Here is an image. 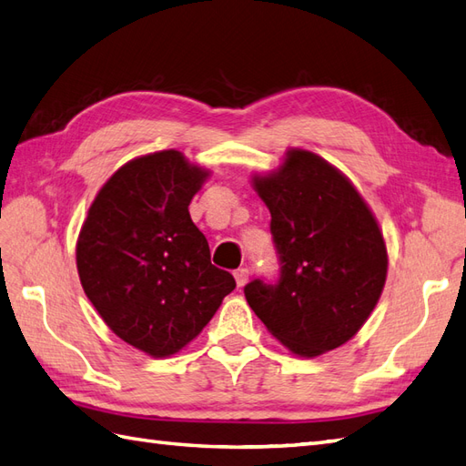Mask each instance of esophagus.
I'll list each match as a JSON object with an SVG mask.
<instances>
[{
	"mask_svg": "<svg viewBox=\"0 0 466 466\" xmlns=\"http://www.w3.org/2000/svg\"><path fill=\"white\" fill-rule=\"evenodd\" d=\"M248 277H251V272H248V268H237V270H235L237 287H245L247 282H248Z\"/></svg>",
	"mask_w": 466,
	"mask_h": 466,
	"instance_id": "34e87169",
	"label": "esophagus"
}]
</instances>
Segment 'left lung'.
Returning <instances> with one entry per match:
<instances>
[{"instance_id": "1", "label": "left lung", "mask_w": 466, "mask_h": 466, "mask_svg": "<svg viewBox=\"0 0 466 466\" xmlns=\"http://www.w3.org/2000/svg\"><path fill=\"white\" fill-rule=\"evenodd\" d=\"M270 211L280 255L277 285L253 280L245 297L294 356L316 358L354 338L376 309L388 248L356 186L324 157L289 147L282 164L251 176Z\"/></svg>"}]
</instances>
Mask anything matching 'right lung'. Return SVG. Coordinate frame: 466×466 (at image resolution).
Wrapping results in <instances>:
<instances>
[{
  "label": "right lung",
  "mask_w": 466,
  "mask_h": 466,
  "mask_svg": "<svg viewBox=\"0 0 466 466\" xmlns=\"http://www.w3.org/2000/svg\"><path fill=\"white\" fill-rule=\"evenodd\" d=\"M209 174L177 150L134 157L98 189L78 233L88 300L112 332L152 358L186 348L235 289L189 218Z\"/></svg>",
  "instance_id": "right-lung-1"
}]
</instances>
